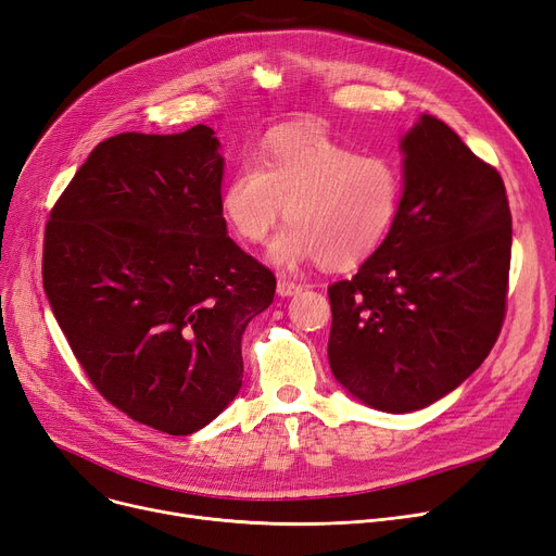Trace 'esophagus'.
<instances>
[{
    "label": "esophagus",
    "mask_w": 556,
    "mask_h": 556,
    "mask_svg": "<svg viewBox=\"0 0 556 556\" xmlns=\"http://www.w3.org/2000/svg\"><path fill=\"white\" fill-rule=\"evenodd\" d=\"M301 292V285L290 278H278V294L280 296H294Z\"/></svg>",
    "instance_id": "34e87169"
}]
</instances>
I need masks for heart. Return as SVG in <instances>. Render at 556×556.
Instances as JSON below:
<instances>
[{
  "label": "heart",
  "instance_id": "1",
  "mask_svg": "<svg viewBox=\"0 0 556 556\" xmlns=\"http://www.w3.org/2000/svg\"><path fill=\"white\" fill-rule=\"evenodd\" d=\"M290 226L271 257L282 266L319 260L351 269L381 247L402 205V175L386 157L358 154L317 129H280L260 164L243 162L220 193L235 235L264 243L282 216Z\"/></svg>",
  "mask_w": 556,
  "mask_h": 556
}]
</instances>
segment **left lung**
<instances>
[{"label":"left lung","instance_id":"1","mask_svg":"<svg viewBox=\"0 0 556 556\" xmlns=\"http://www.w3.org/2000/svg\"><path fill=\"white\" fill-rule=\"evenodd\" d=\"M404 195L376 253L328 287V363L363 404L419 410L458 388L506 315L510 210L495 166L421 116L404 137Z\"/></svg>","mask_w":556,"mask_h":556}]
</instances>
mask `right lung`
Instances as JSON below:
<instances>
[{"label":"right lung","instance_id":"right-lung-1","mask_svg":"<svg viewBox=\"0 0 556 556\" xmlns=\"http://www.w3.org/2000/svg\"><path fill=\"white\" fill-rule=\"evenodd\" d=\"M214 129L102 141L59 195L42 287L88 381L139 425L189 435L241 388V336L276 276L228 237Z\"/></svg>","mask_w":556,"mask_h":556}]
</instances>
